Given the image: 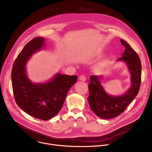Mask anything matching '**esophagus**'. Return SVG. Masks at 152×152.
Wrapping results in <instances>:
<instances>
[{
    "label": "esophagus",
    "instance_id": "esophagus-1",
    "mask_svg": "<svg viewBox=\"0 0 152 152\" xmlns=\"http://www.w3.org/2000/svg\"><path fill=\"white\" fill-rule=\"evenodd\" d=\"M79 80H81V81H85V80H86V77H85V76H84V75H81L80 77H79Z\"/></svg>",
    "mask_w": 152,
    "mask_h": 152
}]
</instances>
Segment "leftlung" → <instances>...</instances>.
<instances>
[{"label": "left lung", "mask_w": 152, "mask_h": 152, "mask_svg": "<svg viewBox=\"0 0 152 152\" xmlns=\"http://www.w3.org/2000/svg\"><path fill=\"white\" fill-rule=\"evenodd\" d=\"M122 46L125 47L122 56L117 61H124L131 75V85L127 92L120 96L108 95L101 85V76H91L88 84V101L91 110L99 117L110 119L121 114L127 106L137 96L141 82V62L137 53L128 43L120 39Z\"/></svg>", "instance_id": "1"}]
</instances>
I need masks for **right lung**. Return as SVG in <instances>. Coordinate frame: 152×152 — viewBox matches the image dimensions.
<instances>
[{"instance_id": "1", "label": "right lung", "mask_w": 152, "mask_h": 152, "mask_svg": "<svg viewBox=\"0 0 152 152\" xmlns=\"http://www.w3.org/2000/svg\"><path fill=\"white\" fill-rule=\"evenodd\" d=\"M45 41L38 37L27 43L14 62L11 80L14 99L21 109L35 118L48 120L61 110L77 76L58 73L48 82L36 84L29 79L26 64L33 53L44 46Z\"/></svg>"}]
</instances>
